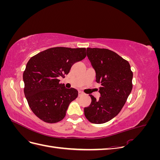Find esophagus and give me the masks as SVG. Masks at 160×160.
<instances>
[{
    "mask_svg": "<svg viewBox=\"0 0 160 160\" xmlns=\"http://www.w3.org/2000/svg\"><path fill=\"white\" fill-rule=\"evenodd\" d=\"M84 94H83V93L82 91H79V97H81V96H82V95H83Z\"/></svg>",
    "mask_w": 160,
    "mask_h": 160,
    "instance_id": "obj_1",
    "label": "esophagus"
}]
</instances>
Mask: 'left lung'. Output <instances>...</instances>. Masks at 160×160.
<instances>
[{"mask_svg":"<svg viewBox=\"0 0 160 160\" xmlns=\"http://www.w3.org/2000/svg\"><path fill=\"white\" fill-rule=\"evenodd\" d=\"M87 55L101 87L99 100L89 95L91 103L84 113L91 123H104L115 118L126 102L132 90L133 72L128 61L112 51L88 48Z\"/></svg>","mask_w":160,"mask_h":160,"instance_id":"obj_1","label":"left lung"}]
</instances>
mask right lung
<instances>
[{"instance_id": "obj_1", "label": "right lung", "mask_w": 160, "mask_h": 160, "mask_svg": "<svg viewBox=\"0 0 160 160\" xmlns=\"http://www.w3.org/2000/svg\"><path fill=\"white\" fill-rule=\"evenodd\" d=\"M86 57V49L53 47L33 56L23 72L24 93L32 112L43 122L54 123L65 118L71 101L78 96L58 77H65L75 62Z\"/></svg>"}]
</instances>
